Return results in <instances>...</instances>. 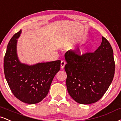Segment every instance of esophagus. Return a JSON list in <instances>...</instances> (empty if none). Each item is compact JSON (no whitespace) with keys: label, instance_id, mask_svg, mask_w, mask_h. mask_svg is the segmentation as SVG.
I'll list each match as a JSON object with an SVG mask.
<instances>
[{"label":"esophagus","instance_id":"esophagus-1","mask_svg":"<svg viewBox=\"0 0 121 121\" xmlns=\"http://www.w3.org/2000/svg\"><path fill=\"white\" fill-rule=\"evenodd\" d=\"M65 64H66V62H65L64 60H62L61 61V69H63V68H64Z\"/></svg>","mask_w":121,"mask_h":121}]
</instances>
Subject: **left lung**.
I'll use <instances>...</instances> for the list:
<instances>
[{
	"label": "left lung",
	"instance_id": "obj_1",
	"mask_svg": "<svg viewBox=\"0 0 121 121\" xmlns=\"http://www.w3.org/2000/svg\"><path fill=\"white\" fill-rule=\"evenodd\" d=\"M81 54L79 48L65 54L68 93L77 103L90 104L103 96L113 81L115 62L111 45L104 37L94 52Z\"/></svg>",
	"mask_w": 121,
	"mask_h": 121
}]
</instances>
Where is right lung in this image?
I'll return each instance as SVG.
<instances>
[{
    "instance_id": "add662e5",
    "label": "right lung",
    "mask_w": 121,
    "mask_h": 121,
    "mask_svg": "<svg viewBox=\"0 0 121 121\" xmlns=\"http://www.w3.org/2000/svg\"><path fill=\"white\" fill-rule=\"evenodd\" d=\"M21 30L9 40L4 59L5 79L12 94L27 104L41 101L49 92L56 74L60 70V60L28 65L20 62L17 55V39Z\"/></svg>"
}]
</instances>
